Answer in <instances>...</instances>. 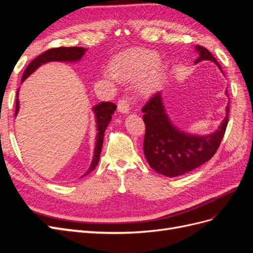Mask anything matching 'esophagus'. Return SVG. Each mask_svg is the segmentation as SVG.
Returning a JSON list of instances; mask_svg holds the SVG:
<instances>
[{
	"mask_svg": "<svg viewBox=\"0 0 253 253\" xmlns=\"http://www.w3.org/2000/svg\"><path fill=\"white\" fill-rule=\"evenodd\" d=\"M133 102L134 101L132 100V99L128 97H125V98L120 99V100L118 101V104H117L118 111L122 114L129 113V110H131V105L133 104Z\"/></svg>",
	"mask_w": 253,
	"mask_h": 253,
	"instance_id": "34e87169",
	"label": "esophagus"
}]
</instances>
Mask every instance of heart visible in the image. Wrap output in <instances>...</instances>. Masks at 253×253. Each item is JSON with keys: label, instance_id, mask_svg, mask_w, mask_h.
<instances>
[{"label": "heart", "instance_id": "1", "mask_svg": "<svg viewBox=\"0 0 253 253\" xmlns=\"http://www.w3.org/2000/svg\"><path fill=\"white\" fill-rule=\"evenodd\" d=\"M157 55L150 50H134L118 59L113 65L116 77L125 80L139 78L138 87L143 95H151L160 87L165 77V70L155 63Z\"/></svg>", "mask_w": 253, "mask_h": 253}]
</instances>
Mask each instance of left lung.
<instances>
[{"mask_svg":"<svg viewBox=\"0 0 253 253\" xmlns=\"http://www.w3.org/2000/svg\"><path fill=\"white\" fill-rule=\"evenodd\" d=\"M195 49L200 53L195 64L209 60L213 61L221 71L216 59L208 49L200 45ZM229 105L230 103L227 105L226 117L217 131L198 136L182 132L172 124L166 113L159 91L151 97L141 111L144 114L142 118L145 125L143 152L152 169L168 177H175L208 162L216 153L225 135L229 119Z\"/></svg>","mask_w":253,"mask_h":253,"instance_id":"left-lung-1","label":"left lung"}]
</instances>
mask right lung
Segmentation results:
<instances>
[{"label": "right lung", "instance_id": "right-lung-1", "mask_svg": "<svg viewBox=\"0 0 253 253\" xmlns=\"http://www.w3.org/2000/svg\"><path fill=\"white\" fill-rule=\"evenodd\" d=\"M86 48L83 47H56L51 48L46 51H44L41 55L35 58L25 68L24 73L22 75V82L27 77H29L38 67H40L42 64L47 62H52V61H58V62H77L85 53ZM19 89L17 91V100H16V115L19 112V99H18ZM117 106L112 102H100L93 108V112L95 113L96 124H97V137H96V145L94 151L93 162H91L88 170L83 176L89 174L93 171L100 159V153L103 144V137L106 126L110 124L112 119V115L114 114ZM82 176V177H83Z\"/></svg>", "mask_w": 253, "mask_h": 253}]
</instances>
